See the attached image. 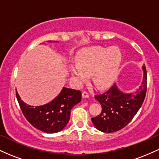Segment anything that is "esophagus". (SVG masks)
I'll return each instance as SVG.
<instances>
[{"mask_svg":"<svg viewBox=\"0 0 159 159\" xmlns=\"http://www.w3.org/2000/svg\"><path fill=\"white\" fill-rule=\"evenodd\" d=\"M82 97H83V98H89L88 93L86 92V91H84V92L82 93Z\"/></svg>","mask_w":159,"mask_h":159,"instance_id":"34e87169","label":"esophagus"}]
</instances>
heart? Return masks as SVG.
Returning a JSON list of instances; mask_svg holds the SVG:
<instances>
[{
	"mask_svg": "<svg viewBox=\"0 0 159 159\" xmlns=\"http://www.w3.org/2000/svg\"><path fill=\"white\" fill-rule=\"evenodd\" d=\"M122 63V54L116 47L94 46L84 49L76 56V64L69 66V72L78 86L91 79L99 90L114 84Z\"/></svg>",
	"mask_w": 159,
	"mask_h": 159,
	"instance_id": "1",
	"label": "heart"
}]
</instances>
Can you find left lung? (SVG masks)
Wrapping results in <instances>:
<instances>
[{
  "label": "left lung",
  "instance_id": "8db88e82",
  "mask_svg": "<svg viewBox=\"0 0 159 159\" xmlns=\"http://www.w3.org/2000/svg\"><path fill=\"white\" fill-rule=\"evenodd\" d=\"M142 69L143 81L135 92L124 93L114 84L107 92L95 96V98L102 107L99 115L91 118L98 130L107 133L117 132L130 123L135 116L147 93V75L145 66H143Z\"/></svg>",
  "mask_w": 159,
  "mask_h": 159
}]
</instances>
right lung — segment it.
<instances>
[{
    "mask_svg": "<svg viewBox=\"0 0 159 159\" xmlns=\"http://www.w3.org/2000/svg\"><path fill=\"white\" fill-rule=\"evenodd\" d=\"M16 93L21 111L27 121L42 132L52 134L64 129L69 123L71 109L81 100L80 90L65 87L52 101L40 106L27 105L21 100L17 91Z\"/></svg>",
    "mask_w": 159,
    "mask_h": 159,
    "instance_id": "right-lung-1",
    "label": "right lung"
}]
</instances>
